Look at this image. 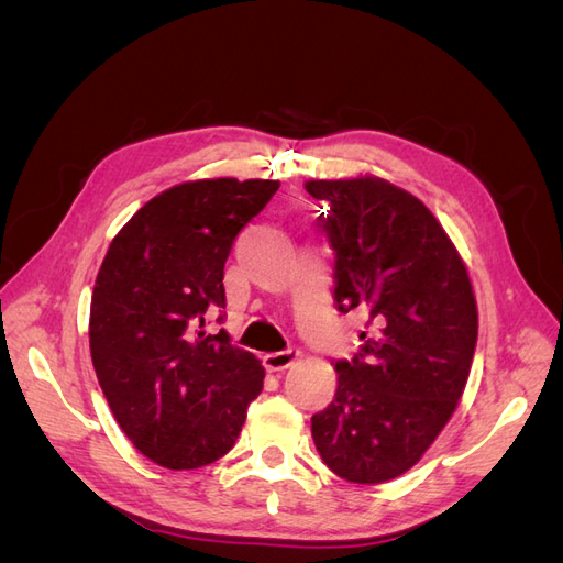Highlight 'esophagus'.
Returning <instances> with one entry per match:
<instances>
[{
  "label": "esophagus",
  "instance_id": "34e87169",
  "mask_svg": "<svg viewBox=\"0 0 563 563\" xmlns=\"http://www.w3.org/2000/svg\"><path fill=\"white\" fill-rule=\"evenodd\" d=\"M300 356V350L298 347H288V350H282V352H269L263 356V366L267 371H284L291 366L296 360Z\"/></svg>",
  "mask_w": 563,
  "mask_h": 563
}]
</instances>
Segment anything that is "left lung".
I'll return each instance as SVG.
<instances>
[{
	"label": "left lung",
	"mask_w": 563,
	"mask_h": 563,
	"mask_svg": "<svg viewBox=\"0 0 563 563\" xmlns=\"http://www.w3.org/2000/svg\"><path fill=\"white\" fill-rule=\"evenodd\" d=\"M305 190L327 203L338 310L368 314L312 439L338 476L383 484L418 463L463 397L479 327L472 284L439 220L401 187L364 176Z\"/></svg>",
	"instance_id": "obj_1"
}]
</instances>
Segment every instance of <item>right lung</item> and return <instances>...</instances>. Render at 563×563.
Masks as SVG:
<instances>
[{"label":"right lung","instance_id":"1","mask_svg":"<svg viewBox=\"0 0 563 563\" xmlns=\"http://www.w3.org/2000/svg\"><path fill=\"white\" fill-rule=\"evenodd\" d=\"M277 190V180L176 185L119 230L98 269L89 319L96 376L119 428L162 467L223 457L261 395V362L228 331L199 329L225 308L223 267L236 234Z\"/></svg>","mask_w":563,"mask_h":563}]
</instances>
